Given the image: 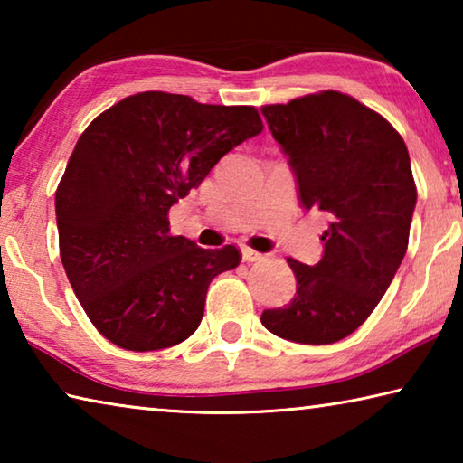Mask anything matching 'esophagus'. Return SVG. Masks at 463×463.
Returning <instances> with one entry per match:
<instances>
[{"mask_svg":"<svg viewBox=\"0 0 463 463\" xmlns=\"http://www.w3.org/2000/svg\"><path fill=\"white\" fill-rule=\"evenodd\" d=\"M241 253H242V261H247V263H253V261L263 260V255L260 253V250H253V249H249V247H242Z\"/></svg>","mask_w":463,"mask_h":463,"instance_id":"obj_1","label":"esophagus"}]
</instances>
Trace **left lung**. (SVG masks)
Returning a JSON list of instances; mask_svg holds the SVG:
<instances>
[{
	"mask_svg": "<svg viewBox=\"0 0 463 463\" xmlns=\"http://www.w3.org/2000/svg\"><path fill=\"white\" fill-rule=\"evenodd\" d=\"M261 112L302 206L331 218L323 260L310 268L289 257L296 294L263 310L261 323L294 343H336L365 323L404 260L417 203L411 156L394 127L347 93L326 90Z\"/></svg>",
	"mask_w": 463,
	"mask_h": 463,
	"instance_id": "obj_1",
	"label": "left lung"
}]
</instances>
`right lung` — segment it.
<instances>
[{
	"label": "right lung",
	"instance_id": "right-lung-1",
	"mask_svg": "<svg viewBox=\"0 0 463 463\" xmlns=\"http://www.w3.org/2000/svg\"><path fill=\"white\" fill-rule=\"evenodd\" d=\"M261 130L253 106L167 91L124 98L83 130L54 195L59 250L77 300L108 341L155 351L200 326L210 281L237 268L241 253L174 237L169 208Z\"/></svg>",
	"mask_w": 463,
	"mask_h": 463
}]
</instances>
